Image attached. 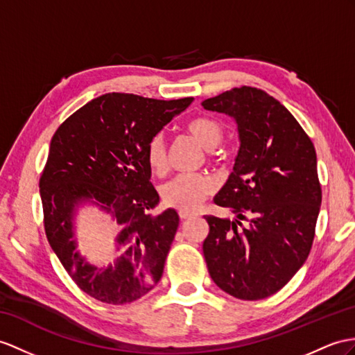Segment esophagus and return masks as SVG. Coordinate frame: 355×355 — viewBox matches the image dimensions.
Masks as SVG:
<instances>
[{
    "instance_id": "1",
    "label": "esophagus",
    "mask_w": 355,
    "mask_h": 355,
    "mask_svg": "<svg viewBox=\"0 0 355 355\" xmlns=\"http://www.w3.org/2000/svg\"><path fill=\"white\" fill-rule=\"evenodd\" d=\"M194 212H189V211H179V217L180 220H187V218H191L194 217Z\"/></svg>"
}]
</instances>
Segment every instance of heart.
<instances>
[{
  "label": "heart",
  "instance_id": "b5f03b06",
  "mask_svg": "<svg viewBox=\"0 0 355 355\" xmlns=\"http://www.w3.org/2000/svg\"><path fill=\"white\" fill-rule=\"evenodd\" d=\"M187 131L203 146L211 150L221 143L224 131L223 126L211 117H196L187 123ZM146 161L153 173H162L167 166L166 143L162 134H155L146 146ZM212 191L211 179L202 173H180L161 187L164 203L179 211H193L200 206Z\"/></svg>",
  "mask_w": 355,
  "mask_h": 355
}]
</instances>
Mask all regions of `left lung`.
<instances>
[{
	"label": "left lung",
	"instance_id": "8db88e82",
	"mask_svg": "<svg viewBox=\"0 0 355 355\" xmlns=\"http://www.w3.org/2000/svg\"><path fill=\"white\" fill-rule=\"evenodd\" d=\"M202 105L235 119L241 141L235 167L214 198L236 220L205 215L207 271L229 295L262 300L295 275L312 248L322 200L315 146L297 119L261 89L243 85Z\"/></svg>",
	"mask_w": 355,
	"mask_h": 355
}]
</instances>
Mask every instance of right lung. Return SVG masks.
I'll use <instances>...</instances> for the list:
<instances>
[{
  "mask_svg": "<svg viewBox=\"0 0 355 355\" xmlns=\"http://www.w3.org/2000/svg\"><path fill=\"white\" fill-rule=\"evenodd\" d=\"M191 102L107 93L67 117L51 140L39 182L43 226L67 274L92 298L126 304L159 282L179 215L175 209L150 212L159 196L150 182L146 146ZM83 201L116 220L121 257L114 267L101 270L74 250L73 215Z\"/></svg>",
  "mask_w": 355,
  "mask_h": 355,
  "instance_id": "1",
  "label": "right lung"
}]
</instances>
